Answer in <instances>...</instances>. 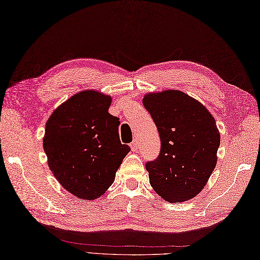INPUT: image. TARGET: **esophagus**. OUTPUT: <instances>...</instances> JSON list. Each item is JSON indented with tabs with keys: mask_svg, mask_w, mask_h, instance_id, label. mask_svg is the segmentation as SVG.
Segmentation results:
<instances>
[{
	"mask_svg": "<svg viewBox=\"0 0 260 260\" xmlns=\"http://www.w3.org/2000/svg\"><path fill=\"white\" fill-rule=\"evenodd\" d=\"M130 148H131V150L132 151H137L138 150V142L135 140V141H132L131 143H130Z\"/></svg>",
	"mask_w": 260,
	"mask_h": 260,
	"instance_id": "1",
	"label": "esophagus"
}]
</instances>
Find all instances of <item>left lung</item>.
I'll return each instance as SVG.
<instances>
[{"mask_svg":"<svg viewBox=\"0 0 260 260\" xmlns=\"http://www.w3.org/2000/svg\"><path fill=\"white\" fill-rule=\"evenodd\" d=\"M142 101L161 139L159 156L145 164L151 186L169 203L193 199L216 167V121L204 105L180 90L149 92Z\"/></svg>","mask_w":260,"mask_h":260,"instance_id":"obj_1","label":"left lung"}]
</instances>
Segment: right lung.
I'll return each instance as SVG.
<instances>
[{
	"label": "right lung",
	"mask_w": 260,
	"mask_h": 260,
	"mask_svg": "<svg viewBox=\"0 0 260 260\" xmlns=\"http://www.w3.org/2000/svg\"><path fill=\"white\" fill-rule=\"evenodd\" d=\"M111 97L97 90L75 93L57 107L43 139L48 167L66 191L100 198L115 181L129 145L119 138V119L108 112Z\"/></svg>",
	"instance_id": "1"
}]
</instances>
